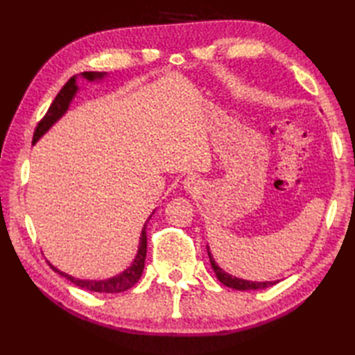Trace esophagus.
<instances>
[{"instance_id": "1", "label": "esophagus", "mask_w": 355, "mask_h": 355, "mask_svg": "<svg viewBox=\"0 0 355 355\" xmlns=\"http://www.w3.org/2000/svg\"><path fill=\"white\" fill-rule=\"evenodd\" d=\"M200 180L195 177V175H189L187 178H184V182H183V186H184V189L186 191H189V192H195V191H198L200 189Z\"/></svg>"}]
</instances>
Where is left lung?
<instances>
[{"label":"left lung","instance_id":"1","mask_svg":"<svg viewBox=\"0 0 355 355\" xmlns=\"http://www.w3.org/2000/svg\"><path fill=\"white\" fill-rule=\"evenodd\" d=\"M207 254H209V259H210V266H212L215 275L218 277V281H220L223 285L229 286V288L233 290H241V291H247V290H262V288H267V286L271 285H276L279 281H266V282H253V281H245V279H239L232 276L229 273H225V271L218 266L215 262L212 253L209 250V245H207Z\"/></svg>","mask_w":355,"mask_h":355}]
</instances>
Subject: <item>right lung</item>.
Instances as JSON below:
<instances>
[{
  "instance_id": "1",
  "label": "right lung",
  "mask_w": 355,
  "mask_h": 355,
  "mask_svg": "<svg viewBox=\"0 0 355 355\" xmlns=\"http://www.w3.org/2000/svg\"><path fill=\"white\" fill-rule=\"evenodd\" d=\"M107 71H84L80 73V76L87 79L88 82H94V80H102L105 76H107ZM78 76H73L69 79V82L62 87L61 92L58 93V96L55 97V101L51 102L49 111L45 112V116L42 117V120L37 123L35 134H33V145L40 140L42 135L47 132L50 128L55 125L59 119H61L67 110H69L70 103L73 101V97L76 96L78 93V84H76ZM154 214V212H153ZM150 214V216H153ZM150 216L148 218V221L150 220ZM143 225L141 229V235H140V243H139V250L135 258L132 261V263L126 270H123L120 275L112 276L110 279H102V281H88V279H76L70 275L64 273V271L58 270L55 266H51L49 262V266L53 268V271H56L61 276L67 277L69 281H71L74 285L80 286V288L88 290V291H96V293H122L130 290L131 286H134L135 284L139 282V279L143 273V268H145V258H146V224Z\"/></svg>"
}]
</instances>
